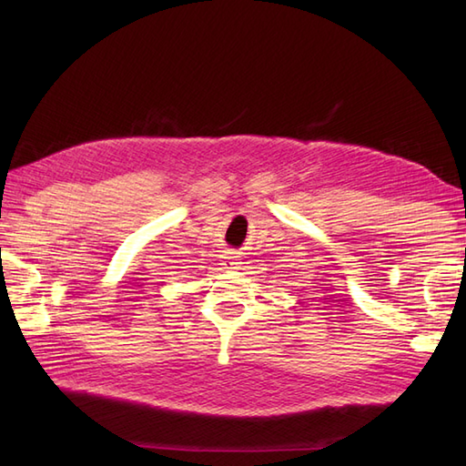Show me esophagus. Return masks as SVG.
<instances>
[{
	"label": "esophagus",
	"mask_w": 466,
	"mask_h": 466,
	"mask_svg": "<svg viewBox=\"0 0 466 466\" xmlns=\"http://www.w3.org/2000/svg\"><path fill=\"white\" fill-rule=\"evenodd\" d=\"M229 258H231V262H229V264H231V268H237V264H238V262H235V260H237V257H229Z\"/></svg>",
	"instance_id": "1"
}]
</instances>
